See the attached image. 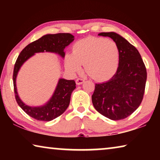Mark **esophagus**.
Here are the masks:
<instances>
[{"instance_id":"obj_1","label":"esophagus","mask_w":160,"mask_h":160,"mask_svg":"<svg viewBox=\"0 0 160 160\" xmlns=\"http://www.w3.org/2000/svg\"><path fill=\"white\" fill-rule=\"evenodd\" d=\"M84 82H85V80L82 79V78H78V79H76V80H75V82H76L78 85H81V84H82Z\"/></svg>"}]
</instances>
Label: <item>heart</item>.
<instances>
[{"instance_id": "obj_1", "label": "heart", "mask_w": 160, "mask_h": 160, "mask_svg": "<svg viewBox=\"0 0 160 160\" xmlns=\"http://www.w3.org/2000/svg\"><path fill=\"white\" fill-rule=\"evenodd\" d=\"M118 47L112 39L90 37L75 42L72 53L66 56V66L70 72H78L85 64V71L96 80L112 78L118 69Z\"/></svg>"}]
</instances>
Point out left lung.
<instances>
[{"mask_svg": "<svg viewBox=\"0 0 160 160\" xmlns=\"http://www.w3.org/2000/svg\"><path fill=\"white\" fill-rule=\"evenodd\" d=\"M117 44L120 54L115 75L109 81L95 84L92 101L102 115L112 120H122L136 110L144 96L147 70L134 46L115 32H102Z\"/></svg>", "mask_w": 160, "mask_h": 160, "instance_id": "1", "label": "left lung"}]
</instances>
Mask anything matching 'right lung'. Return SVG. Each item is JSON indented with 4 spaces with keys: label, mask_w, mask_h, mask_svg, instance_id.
<instances>
[{
    "label": "right lung",
    "mask_w": 160,
    "mask_h": 160,
    "mask_svg": "<svg viewBox=\"0 0 160 160\" xmlns=\"http://www.w3.org/2000/svg\"><path fill=\"white\" fill-rule=\"evenodd\" d=\"M74 40V37L70 33H58L55 34H47L38 40L29 44L23 48L16 60L13 70V85H14L15 99L19 106L27 114L38 121H50L58 117L69 106L70 95L75 90V82L74 80H68L60 79L53 96L44 106L32 107L21 101L19 97L16 88V77L22 65L28 58L39 52H53L65 56L64 48Z\"/></svg>",
    "instance_id": "obj_1"
}]
</instances>
